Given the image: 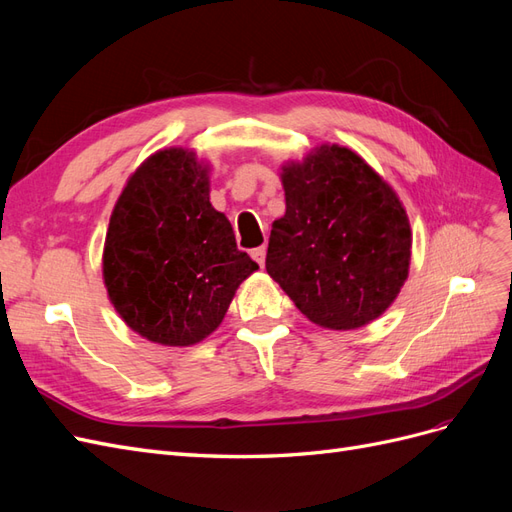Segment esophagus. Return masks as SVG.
I'll return each instance as SVG.
<instances>
[{
  "label": "esophagus",
  "instance_id": "1",
  "mask_svg": "<svg viewBox=\"0 0 512 512\" xmlns=\"http://www.w3.org/2000/svg\"><path fill=\"white\" fill-rule=\"evenodd\" d=\"M265 256H267V247L265 245H260V247H254L252 250V258L258 262V265L262 267L265 265Z\"/></svg>",
  "mask_w": 512,
  "mask_h": 512
}]
</instances>
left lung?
Masks as SVG:
<instances>
[{
  "instance_id": "8db88e82",
  "label": "left lung",
  "mask_w": 512,
  "mask_h": 512,
  "mask_svg": "<svg viewBox=\"0 0 512 512\" xmlns=\"http://www.w3.org/2000/svg\"><path fill=\"white\" fill-rule=\"evenodd\" d=\"M286 213L273 222L267 273L322 329L380 318L408 280L412 230L395 190L359 153L318 145L282 166Z\"/></svg>"
}]
</instances>
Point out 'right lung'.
<instances>
[{
    "mask_svg": "<svg viewBox=\"0 0 512 512\" xmlns=\"http://www.w3.org/2000/svg\"><path fill=\"white\" fill-rule=\"evenodd\" d=\"M207 162L160 149L123 185L108 222L102 277L115 312L160 346H194L220 327L258 265L237 250L224 213L209 203Z\"/></svg>",
    "mask_w": 512,
    "mask_h": 512,
    "instance_id": "right-lung-1",
    "label": "right lung"
}]
</instances>
